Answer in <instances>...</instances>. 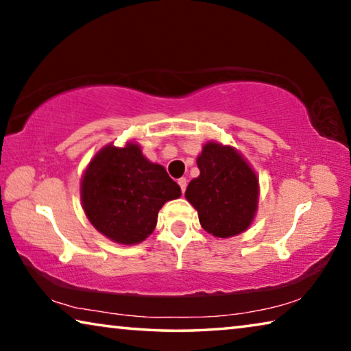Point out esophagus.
<instances>
[{
    "label": "esophagus",
    "mask_w": 351,
    "mask_h": 351,
    "mask_svg": "<svg viewBox=\"0 0 351 351\" xmlns=\"http://www.w3.org/2000/svg\"><path fill=\"white\" fill-rule=\"evenodd\" d=\"M178 184H180L181 192H182V193L186 192V189H187V180H186V178H180V180H178Z\"/></svg>",
    "instance_id": "esophagus-1"
}]
</instances>
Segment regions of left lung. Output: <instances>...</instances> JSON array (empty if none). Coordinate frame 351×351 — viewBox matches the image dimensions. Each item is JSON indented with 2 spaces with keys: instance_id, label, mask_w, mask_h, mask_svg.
I'll list each match as a JSON object with an SVG mask.
<instances>
[{
  "instance_id": "left-lung-1",
  "label": "left lung",
  "mask_w": 351,
  "mask_h": 351,
  "mask_svg": "<svg viewBox=\"0 0 351 351\" xmlns=\"http://www.w3.org/2000/svg\"><path fill=\"white\" fill-rule=\"evenodd\" d=\"M199 176L189 182L186 198L198 210L206 232L219 239L241 234L257 210L258 181L234 148L206 144L198 158Z\"/></svg>"
}]
</instances>
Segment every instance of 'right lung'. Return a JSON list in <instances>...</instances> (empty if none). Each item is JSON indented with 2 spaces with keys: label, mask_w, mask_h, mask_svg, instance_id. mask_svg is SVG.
Segmentation results:
<instances>
[{
  "label": "right lung",
  "mask_w": 351,
  "mask_h": 351,
  "mask_svg": "<svg viewBox=\"0 0 351 351\" xmlns=\"http://www.w3.org/2000/svg\"><path fill=\"white\" fill-rule=\"evenodd\" d=\"M181 197V187L162 165L144 158L138 144L105 147L88 165L82 203L100 234L122 245L144 241L153 232L164 203Z\"/></svg>",
  "instance_id": "1"
}]
</instances>
